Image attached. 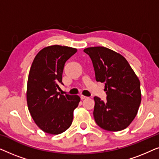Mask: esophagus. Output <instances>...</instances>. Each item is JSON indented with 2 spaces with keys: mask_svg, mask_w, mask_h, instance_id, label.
<instances>
[{
  "mask_svg": "<svg viewBox=\"0 0 159 159\" xmlns=\"http://www.w3.org/2000/svg\"><path fill=\"white\" fill-rule=\"evenodd\" d=\"M87 96H84V95H80V98H81L82 100H84V99H85V98H87Z\"/></svg>",
  "mask_w": 159,
  "mask_h": 159,
  "instance_id": "obj_1",
  "label": "esophagus"
}]
</instances>
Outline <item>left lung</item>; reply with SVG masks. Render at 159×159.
<instances>
[{"label": "left lung", "instance_id": "obj_1", "mask_svg": "<svg viewBox=\"0 0 159 159\" xmlns=\"http://www.w3.org/2000/svg\"><path fill=\"white\" fill-rule=\"evenodd\" d=\"M90 56L97 82H105L106 101L94 97L95 122L108 131H121L133 121L141 102L140 83L125 57L105 47L84 50Z\"/></svg>", "mask_w": 159, "mask_h": 159}]
</instances>
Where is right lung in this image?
<instances>
[{"mask_svg": "<svg viewBox=\"0 0 159 159\" xmlns=\"http://www.w3.org/2000/svg\"><path fill=\"white\" fill-rule=\"evenodd\" d=\"M77 50L61 45L45 48L34 58L27 82L28 109L43 132L58 134L70 127L73 111L78 106V95L57 92L62 82L65 63Z\"/></svg>", "mask_w": 159, "mask_h": 159, "instance_id": "1", "label": "right lung"}]
</instances>
